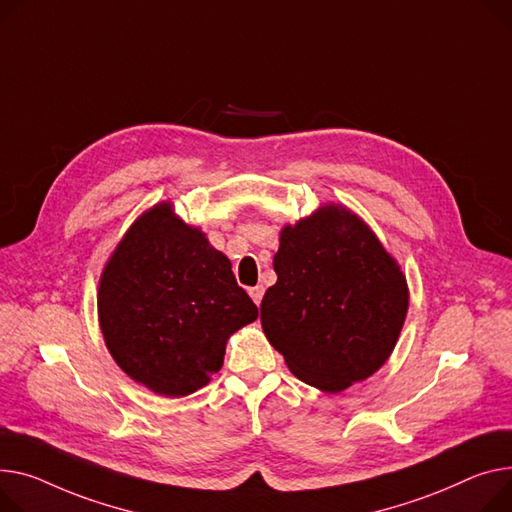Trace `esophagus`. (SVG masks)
<instances>
[{
  "label": "esophagus",
  "mask_w": 512,
  "mask_h": 512,
  "mask_svg": "<svg viewBox=\"0 0 512 512\" xmlns=\"http://www.w3.org/2000/svg\"><path fill=\"white\" fill-rule=\"evenodd\" d=\"M263 286H255V288H249V294H251V298H253V302L259 306L261 304V300H263Z\"/></svg>",
  "instance_id": "esophagus-1"
}]
</instances>
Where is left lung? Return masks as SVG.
Segmentation results:
<instances>
[{
  "label": "left lung",
  "mask_w": 512,
  "mask_h": 512,
  "mask_svg": "<svg viewBox=\"0 0 512 512\" xmlns=\"http://www.w3.org/2000/svg\"><path fill=\"white\" fill-rule=\"evenodd\" d=\"M274 269L261 325L296 379L339 393L385 364L410 296L399 265L358 216L325 206L286 226Z\"/></svg>",
  "instance_id": "8db88e82"
}]
</instances>
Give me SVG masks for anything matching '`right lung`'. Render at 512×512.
Segmentation results:
<instances>
[{
    "mask_svg": "<svg viewBox=\"0 0 512 512\" xmlns=\"http://www.w3.org/2000/svg\"><path fill=\"white\" fill-rule=\"evenodd\" d=\"M98 319L133 381L185 397L222 368L228 335L255 321L257 306L206 234L158 203L133 222L102 271Z\"/></svg>",
    "mask_w": 512,
    "mask_h": 512,
    "instance_id": "right-lung-1",
    "label": "right lung"
}]
</instances>
